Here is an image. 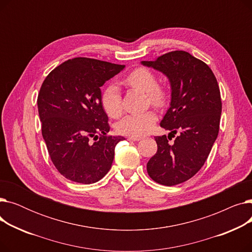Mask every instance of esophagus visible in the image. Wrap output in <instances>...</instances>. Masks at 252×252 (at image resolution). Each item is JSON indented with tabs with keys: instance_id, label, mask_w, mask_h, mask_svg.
<instances>
[{
	"instance_id": "obj_1",
	"label": "esophagus",
	"mask_w": 252,
	"mask_h": 252,
	"mask_svg": "<svg viewBox=\"0 0 252 252\" xmlns=\"http://www.w3.org/2000/svg\"><path fill=\"white\" fill-rule=\"evenodd\" d=\"M142 138L141 137H133V136H130V137H128L127 138V140H129V141H140Z\"/></svg>"
}]
</instances>
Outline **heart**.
Returning <instances> with one entry per match:
<instances>
[{
  "label": "heart",
  "instance_id": "heart-1",
  "mask_svg": "<svg viewBox=\"0 0 252 252\" xmlns=\"http://www.w3.org/2000/svg\"><path fill=\"white\" fill-rule=\"evenodd\" d=\"M125 83L131 89L147 94L148 102L156 107H162L167 102L166 91L160 86H158V78L156 74L149 68H135L126 76ZM101 104L108 116L117 118L122 115L124 110L123 99L121 92L116 86L110 85L103 90ZM156 121L157 115L152 110L143 113L128 114L117 124L116 129L119 134L125 136L142 137L150 133Z\"/></svg>",
  "mask_w": 252,
  "mask_h": 252
}]
</instances>
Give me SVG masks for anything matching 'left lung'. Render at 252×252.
<instances>
[{
    "label": "left lung",
    "instance_id": "obj_1",
    "mask_svg": "<svg viewBox=\"0 0 252 252\" xmlns=\"http://www.w3.org/2000/svg\"><path fill=\"white\" fill-rule=\"evenodd\" d=\"M142 64L164 73L170 82L171 102L157 136V152L147 163L149 177L164 186L186 182L203 166L218 138L221 113L217 78L203 61L186 51H173ZM179 132L173 144L169 136Z\"/></svg>",
    "mask_w": 252,
    "mask_h": 252
}]
</instances>
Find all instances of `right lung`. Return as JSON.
<instances>
[{
	"label": "right lung",
	"mask_w": 252,
	"mask_h": 252,
	"mask_svg": "<svg viewBox=\"0 0 252 252\" xmlns=\"http://www.w3.org/2000/svg\"><path fill=\"white\" fill-rule=\"evenodd\" d=\"M124 68L77 57L63 62L45 78L37 96L42 135L53 164L66 179L93 184L109 171L115 146L125 138L108 135L100 88Z\"/></svg>",
	"instance_id": "right-lung-1"
}]
</instances>
